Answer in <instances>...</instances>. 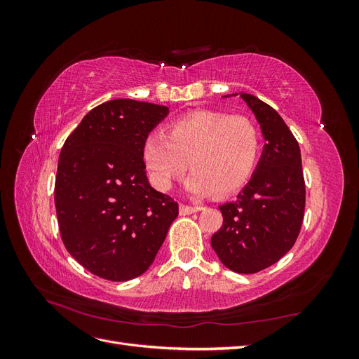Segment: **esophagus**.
<instances>
[{"mask_svg":"<svg viewBox=\"0 0 359 359\" xmlns=\"http://www.w3.org/2000/svg\"><path fill=\"white\" fill-rule=\"evenodd\" d=\"M201 210V206H193V205H186V203H181L180 205V214L181 215H189L193 212H198Z\"/></svg>","mask_w":359,"mask_h":359,"instance_id":"esophagus-1","label":"esophagus"}]
</instances>
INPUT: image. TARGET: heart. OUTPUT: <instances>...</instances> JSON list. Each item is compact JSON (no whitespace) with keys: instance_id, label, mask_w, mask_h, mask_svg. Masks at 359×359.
<instances>
[{"instance_id":"obj_1","label":"heart","mask_w":359,"mask_h":359,"mask_svg":"<svg viewBox=\"0 0 359 359\" xmlns=\"http://www.w3.org/2000/svg\"><path fill=\"white\" fill-rule=\"evenodd\" d=\"M260 154V132L252 119L217 111L180 118L168 133H151L144 144L149 178L169 190L184 170L193 172L186 189L196 196L229 194L243 187Z\"/></svg>"}]
</instances>
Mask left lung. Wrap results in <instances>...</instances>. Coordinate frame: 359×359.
<instances>
[{
  "label": "left lung",
  "mask_w": 359,
  "mask_h": 359,
  "mask_svg": "<svg viewBox=\"0 0 359 359\" xmlns=\"http://www.w3.org/2000/svg\"><path fill=\"white\" fill-rule=\"evenodd\" d=\"M266 144L257 168L236 201L219 206L223 224L211 238L222 264L255 274L283 257L295 244L306 208V182L295 136L277 111L241 93Z\"/></svg>",
  "instance_id": "1"
}]
</instances>
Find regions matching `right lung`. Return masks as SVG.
<instances>
[{
    "instance_id": "right-lung-1",
    "label": "right lung",
    "mask_w": 359,
    "mask_h": 359,
    "mask_svg": "<svg viewBox=\"0 0 359 359\" xmlns=\"http://www.w3.org/2000/svg\"><path fill=\"white\" fill-rule=\"evenodd\" d=\"M169 107L116 99L83 116L66 139L55 208L67 252L111 281L144 274L178 215V203L149 186L144 144Z\"/></svg>"
}]
</instances>
